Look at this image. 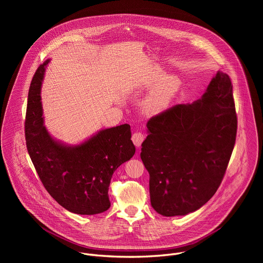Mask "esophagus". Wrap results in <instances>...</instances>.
I'll return each mask as SVG.
<instances>
[{"label": "esophagus", "instance_id": "1", "mask_svg": "<svg viewBox=\"0 0 263 263\" xmlns=\"http://www.w3.org/2000/svg\"><path fill=\"white\" fill-rule=\"evenodd\" d=\"M143 140H144V135L142 133H140V132H135L132 135V141L135 144V146H137V147H139L141 145Z\"/></svg>", "mask_w": 263, "mask_h": 263}]
</instances>
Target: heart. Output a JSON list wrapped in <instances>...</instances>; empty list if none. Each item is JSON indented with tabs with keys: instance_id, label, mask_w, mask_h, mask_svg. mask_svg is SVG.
Here are the masks:
<instances>
[{
	"instance_id": "obj_1",
	"label": "heart",
	"mask_w": 263,
	"mask_h": 263,
	"mask_svg": "<svg viewBox=\"0 0 263 263\" xmlns=\"http://www.w3.org/2000/svg\"><path fill=\"white\" fill-rule=\"evenodd\" d=\"M159 82L151 89L142 102V108L148 115H158L164 111L177 95L180 82L174 76H166L161 68L156 69L146 80V84L153 85Z\"/></svg>"
}]
</instances>
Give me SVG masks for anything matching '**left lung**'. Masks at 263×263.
I'll return each instance as SVG.
<instances>
[{
    "instance_id": "8db88e82",
    "label": "left lung",
    "mask_w": 263,
    "mask_h": 263,
    "mask_svg": "<svg viewBox=\"0 0 263 263\" xmlns=\"http://www.w3.org/2000/svg\"><path fill=\"white\" fill-rule=\"evenodd\" d=\"M146 129L140 157L149 174L152 207L163 216L200 209L216 193L235 144L229 76L218 70L201 99L161 112Z\"/></svg>"
}]
</instances>
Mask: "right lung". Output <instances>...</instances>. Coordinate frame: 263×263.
I'll return each instance as SVG.
<instances>
[{
  "instance_id": "1",
  "label": "right lung",
  "mask_w": 263,
  "mask_h": 263,
  "mask_svg": "<svg viewBox=\"0 0 263 263\" xmlns=\"http://www.w3.org/2000/svg\"><path fill=\"white\" fill-rule=\"evenodd\" d=\"M50 59L32 79L25 123L30 158L45 189L66 210L92 215L110 207L108 189L112 175L135 154L130 125L102 129L78 144L54 138L43 117L42 83Z\"/></svg>"
}]
</instances>
